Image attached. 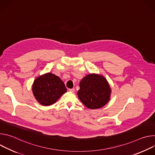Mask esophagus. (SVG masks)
Here are the masks:
<instances>
[{"label":"esophagus","instance_id":"1","mask_svg":"<svg viewBox=\"0 0 155 155\" xmlns=\"http://www.w3.org/2000/svg\"><path fill=\"white\" fill-rule=\"evenodd\" d=\"M69 91L72 92V93H74L75 92V89H74V88H72V89H70Z\"/></svg>","mask_w":155,"mask_h":155}]
</instances>
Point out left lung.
Returning <instances> with one entry per match:
<instances>
[{
    "instance_id": "obj_1",
    "label": "left lung",
    "mask_w": 155,
    "mask_h": 155,
    "mask_svg": "<svg viewBox=\"0 0 155 155\" xmlns=\"http://www.w3.org/2000/svg\"><path fill=\"white\" fill-rule=\"evenodd\" d=\"M77 94L88 108H100L110 99L112 90L107 79L101 74H88L80 82Z\"/></svg>"
}]
</instances>
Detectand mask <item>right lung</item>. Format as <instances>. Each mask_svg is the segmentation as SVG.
I'll list each match as a JSON object with an SVG mask.
<instances>
[{
    "instance_id": "right-lung-1",
    "label": "right lung",
    "mask_w": 155,
    "mask_h": 155,
    "mask_svg": "<svg viewBox=\"0 0 155 155\" xmlns=\"http://www.w3.org/2000/svg\"><path fill=\"white\" fill-rule=\"evenodd\" d=\"M32 90L34 96L40 104L48 106L54 104L67 92V88L59 77L48 72L35 78Z\"/></svg>"
}]
</instances>
